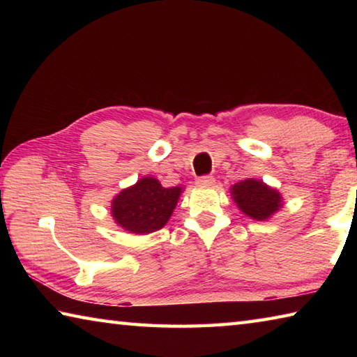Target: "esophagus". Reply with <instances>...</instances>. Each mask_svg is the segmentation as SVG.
Masks as SVG:
<instances>
[{
	"instance_id": "1",
	"label": "esophagus",
	"mask_w": 357,
	"mask_h": 357,
	"mask_svg": "<svg viewBox=\"0 0 357 357\" xmlns=\"http://www.w3.org/2000/svg\"><path fill=\"white\" fill-rule=\"evenodd\" d=\"M214 176H211V174H204V176H200L197 179V184L198 185H213L214 184Z\"/></svg>"
}]
</instances>
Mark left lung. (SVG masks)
I'll use <instances>...</instances> for the list:
<instances>
[{
	"label": "left lung",
	"instance_id": "obj_1",
	"mask_svg": "<svg viewBox=\"0 0 357 357\" xmlns=\"http://www.w3.org/2000/svg\"><path fill=\"white\" fill-rule=\"evenodd\" d=\"M231 193L239 209L255 220H266L282 206L280 193L257 179L234 184Z\"/></svg>",
	"mask_w": 357,
	"mask_h": 357
}]
</instances>
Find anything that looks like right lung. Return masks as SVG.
<instances>
[{
  "label": "right lung",
  "instance_id": "obj_1",
  "mask_svg": "<svg viewBox=\"0 0 357 357\" xmlns=\"http://www.w3.org/2000/svg\"><path fill=\"white\" fill-rule=\"evenodd\" d=\"M181 187L165 189L154 178H143L114 197L112 214L116 223L135 234L157 231L170 219Z\"/></svg>",
  "mask_w": 357,
  "mask_h": 357
}]
</instances>
